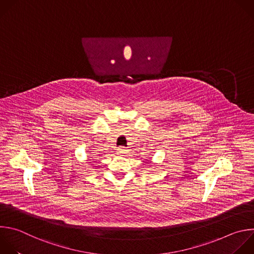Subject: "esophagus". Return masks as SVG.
<instances>
[{"mask_svg": "<svg viewBox=\"0 0 254 254\" xmlns=\"http://www.w3.org/2000/svg\"><path fill=\"white\" fill-rule=\"evenodd\" d=\"M126 152H127L126 147L121 146V147H119V148H118V153H119V154H124V153H126Z\"/></svg>", "mask_w": 254, "mask_h": 254, "instance_id": "obj_1", "label": "esophagus"}]
</instances>
